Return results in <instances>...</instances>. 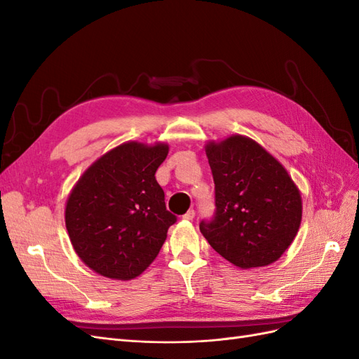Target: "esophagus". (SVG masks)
<instances>
[{
  "label": "esophagus",
  "instance_id": "34e87169",
  "mask_svg": "<svg viewBox=\"0 0 359 359\" xmlns=\"http://www.w3.org/2000/svg\"><path fill=\"white\" fill-rule=\"evenodd\" d=\"M194 215H196V212H194V210H189L186 214L182 215V219L187 220V222H191V220L194 219Z\"/></svg>",
  "mask_w": 359,
  "mask_h": 359
}]
</instances>
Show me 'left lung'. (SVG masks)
Here are the masks:
<instances>
[{"instance_id":"left-lung-1","label":"left lung","mask_w":359,"mask_h":359,"mask_svg":"<svg viewBox=\"0 0 359 359\" xmlns=\"http://www.w3.org/2000/svg\"><path fill=\"white\" fill-rule=\"evenodd\" d=\"M205 153L215 184V215L201 222L202 235L241 269L274 264L301 224L297 184L274 156L247 136L210 140Z\"/></svg>"}]
</instances>
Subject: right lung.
Here are the masks:
<instances>
[{
  "mask_svg": "<svg viewBox=\"0 0 359 359\" xmlns=\"http://www.w3.org/2000/svg\"><path fill=\"white\" fill-rule=\"evenodd\" d=\"M169 145L124 142L74 184L66 227L82 262L107 278L132 280L153 264L177 217L166 210L156 170Z\"/></svg>",
  "mask_w": 359,
  "mask_h": 359,
  "instance_id": "1",
  "label": "right lung"
}]
</instances>
